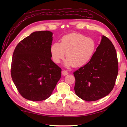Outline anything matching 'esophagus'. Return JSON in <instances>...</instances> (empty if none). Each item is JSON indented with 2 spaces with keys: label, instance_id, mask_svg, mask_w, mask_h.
I'll return each instance as SVG.
<instances>
[{
  "label": "esophagus",
  "instance_id": "1",
  "mask_svg": "<svg viewBox=\"0 0 127 127\" xmlns=\"http://www.w3.org/2000/svg\"><path fill=\"white\" fill-rule=\"evenodd\" d=\"M62 75H63V76H65V75L68 74V72L65 70H63V71H62Z\"/></svg>",
  "mask_w": 127,
  "mask_h": 127
}]
</instances>
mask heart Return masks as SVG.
<instances>
[{"mask_svg":"<svg viewBox=\"0 0 127 127\" xmlns=\"http://www.w3.org/2000/svg\"><path fill=\"white\" fill-rule=\"evenodd\" d=\"M94 40L81 34L71 33L64 35L61 44L55 42L50 48L52 58L56 63H59L65 57V65L80 67L91 60L95 51Z\"/></svg>","mask_w":127,"mask_h":127,"instance_id":"b5f03b06","label":"heart"}]
</instances>
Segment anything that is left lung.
Instances as JSON below:
<instances>
[{
  "instance_id": "left-lung-1",
  "label": "left lung",
  "mask_w": 127,
  "mask_h": 127,
  "mask_svg": "<svg viewBox=\"0 0 127 127\" xmlns=\"http://www.w3.org/2000/svg\"><path fill=\"white\" fill-rule=\"evenodd\" d=\"M118 71L115 48L107 37L102 35L90 62L74 72L75 92L87 101L104 98L114 88Z\"/></svg>"
}]
</instances>
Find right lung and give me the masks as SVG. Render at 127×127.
<instances>
[{"instance_id":"add662e5","label":"right lung","mask_w":127,"mask_h":127,"mask_svg":"<svg viewBox=\"0 0 127 127\" xmlns=\"http://www.w3.org/2000/svg\"><path fill=\"white\" fill-rule=\"evenodd\" d=\"M50 31L32 33L16 46L11 74L18 92L25 99L39 101L51 96L61 77V68L51 59Z\"/></svg>"}]
</instances>
